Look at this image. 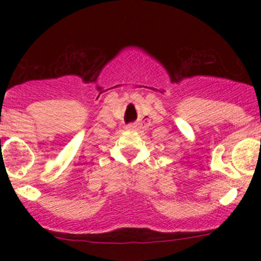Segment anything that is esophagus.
I'll list each match as a JSON object with an SVG mask.
<instances>
[{"label": "esophagus", "mask_w": 261, "mask_h": 261, "mask_svg": "<svg viewBox=\"0 0 261 261\" xmlns=\"http://www.w3.org/2000/svg\"><path fill=\"white\" fill-rule=\"evenodd\" d=\"M135 125L134 124H128V125H126V130H135Z\"/></svg>", "instance_id": "1"}]
</instances>
